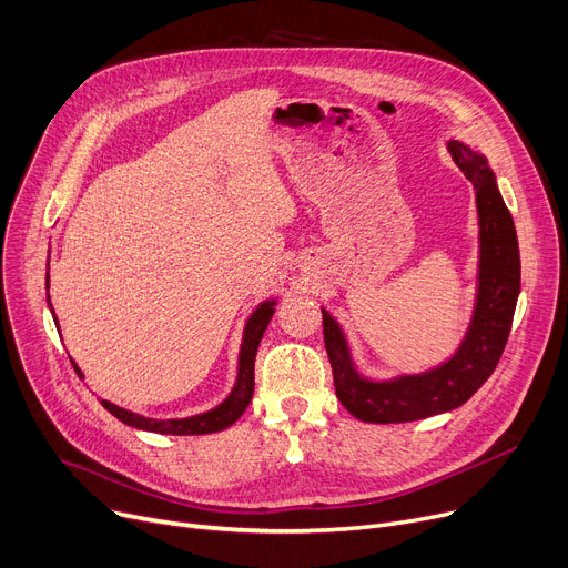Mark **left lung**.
Returning <instances> with one entry per match:
<instances>
[{"label":"left lung","mask_w":568,"mask_h":568,"mask_svg":"<svg viewBox=\"0 0 568 568\" xmlns=\"http://www.w3.org/2000/svg\"><path fill=\"white\" fill-rule=\"evenodd\" d=\"M446 149L471 182L479 212V287L469 329L452 359L426 373L371 379L356 371L341 324L322 308L324 347L332 362L336 396L352 416L366 424H407L460 407L493 375L509 341L520 294L516 225L486 156L458 140L446 142Z\"/></svg>","instance_id":"1"}]
</instances>
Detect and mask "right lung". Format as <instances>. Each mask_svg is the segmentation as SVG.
<instances>
[{
	"label": "right lung",
	"mask_w": 568,
	"mask_h": 568,
	"mask_svg": "<svg viewBox=\"0 0 568 568\" xmlns=\"http://www.w3.org/2000/svg\"><path fill=\"white\" fill-rule=\"evenodd\" d=\"M276 300L262 302L248 317L246 326H244V341H242V349H239V368H236V384L232 394L216 405L214 409L195 414V416H186V419H149V416L129 412L119 405H112L108 400H103V407L116 416L119 422L138 428V430H149V433H161V435H206V433H219L227 426H232L239 416L244 414V409L248 407L251 398H253V386H255V354L260 347V341L266 332L268 320L274 315ZM52 308V306H50ZM57 322V317H54ZM75 373L82 377V371L75 366V362H71Z\"/></svg>",
	"instance_id": "add662e5"
}]
</instances>
